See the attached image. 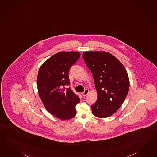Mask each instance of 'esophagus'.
Segmentation results:
<instances>
[{
	"mask_svg": "<svg viewBox=\"0 0 157 157\" xmlns=\"http://www.w3.org/2000/svg\"><path fill=\"white\" fill-rule=\"evenodd\" d=\"M88 93H89V90H88V89H85V90H84V92L82 93V95L83 96H86V95L88 94Z\"/></svg>",
	"mask_w": 157,
	"mask_h": 157,
	"instance_id": "34e87169",
	"label": "esophagus"
}]
</instances>
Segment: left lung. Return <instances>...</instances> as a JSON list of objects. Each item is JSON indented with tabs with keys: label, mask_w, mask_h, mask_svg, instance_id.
I'll return each instance as SVG.
<instances>
[{
	"label": "left lung",
	"mask_w": 157,
	"mask_h": 157,
	"mask_svg": "<svg viewBox=\"0 0 157 157\" xmlns=\"http://www.w3.org/2000/svg\"><path fill=\"white\" fill-rule=\"evenodd\" d=\"M82 57L92 73L98 94L97 101L91 105L92 113L99 118L110 117L120 108L127 95V72L121 63L107 52H84Z\"/></svg>",
	"instance_id": "left-lung-1"
}]
</instances>
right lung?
I'll return each instance as SVG.
<instances>
[{
  "label": "right lung",
  "mask_w": 157,
  "mask_h": 157,
  "mask_svg": "<svg viewBox=\"0 0 157 157\" xmlns=\"http://www.w3.org/2000/svg\"><path fill=\"white\" fill-rule=\"evenodd\" d=\"M80 57L76 51L59 52L48 59L39 69L37 88L45 108L62 120L76 115V105L80 99L70 88L68 71Z\"/></svg>",
  "instance_id": "obj_1"
}]
</instances>
